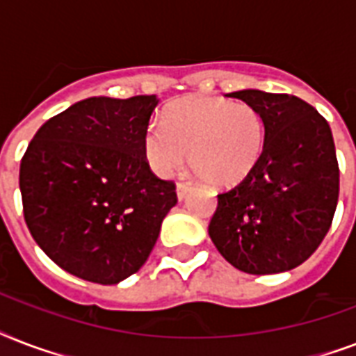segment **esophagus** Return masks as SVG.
<instances>
[{
	"label": "esophagus",
	"instance_id": "1",
	"mask_svg": "<svg viewBox=\"0 0 356 356\" xmlns=\"http://www.w3.org/2000/svg\"><path fill=\"white\" fill-rule=\"evenodd\" d=\"M190 184L188 183H177V197L179 200H184L186 194H188Z\"/></svg>",
	"mask_w": 356,
	"mask_h": 356
}]
</instances>
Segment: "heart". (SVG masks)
<instances>
[{"label":"heart","mask_w":356,"mask_h":356,"mask_svg":"<svg viewBox=\"0 0 356 356\" xmlns=\"http://www.w3.org/2000/svg\"><path fill=\"white\" fill-rule=\"evenodd\" d=\"M266 147V125L248 103L222 97H184L144 134V156L159 177L190 166L203 181L227 188L249 177Z\"/></svg>","instance_id":"1"}]
</instances>
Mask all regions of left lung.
Masks as SVG:
<instances>
[{"mask_svg": "<svg viewBox=\"0 0 356 356\" xmlns=\"http://www.w3.org/2000/svg\"><path fill=\"white\" fill-rule=\"evenodd\" d=\"M266 125L262 159L249 177L218 194L209 234L240 271L270 275L298 268L331 229L340 170L331 127L303 99L240 90Z\"/></svg>", "mask_w": 356, "mask_h": 356, "instance_id": "8db88e82", "label": "left lung"}]
</instances>
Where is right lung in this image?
<instances>
[{
  "instance_id": "1",
  "label": "right lung",
  "mask_w": 356,
  "mask_h": 356,
  "mask_svg": "<svg viewBox=\"0 0 356 356\" xmlns=\"http://www.w3.org/2000/svg\"><path fill=\"white\" fill-rule=\"evenodd\" d=\"M155 96L88 97L42 125L19 164L35 242L72 275L116 284L144 266L177 203L144 156Z\"/></svg>"
}]
</instances>
